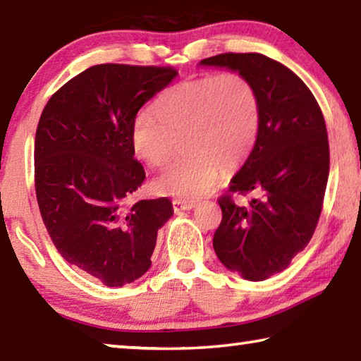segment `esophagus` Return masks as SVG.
<instances>
[{
  "mask_svg": "<svg viewBox=\"0 0 361 361\" xmlns=\"http://www.w3.org/2000/svg\"><path fill=\"white\" fill-rule=\"evenodd\" d=\"M172 205H173V210H175V212H181V210H191L195 204L191 202V200L175 199L173 202H172Z\"/></svg>",
  "mask_w": 361,
  "mask_h": 361,
  "instance_id": "esophagus-1",
  "label": "esophagus"
}]
</instances>
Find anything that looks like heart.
Here are the masks:
<instances>
[{"label":"heart","instance_id":"heart-1","mask_svg":"<svg viewBox=\"0 0 361 361\" xmlns=\"http://www.w3.org/2000/svg\"><path fill=\"white\" fill-rule=\"evenodd\" d=\"M259 130L255 85L237 71L212 73L173 85L133 122L137 156L151 167L167 166L176 138L186 156L154 180L159 194L195 199L210 191L219 169H234L253 149Z\"/></svg>","mask_w":361,"mask_h":361}]
</instances>
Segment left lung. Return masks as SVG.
I'll list each match as a JSON object with an SVG mask.
<instances>
[{"instance_id":"1","label":"left lung","mask_w":361,"mask_h":361,"mask_svg":"<svg viewBox=\"0 0 361 361\" xmlns=\"http://www.w3.org/2000/svg\"><path fill=\"white\" fill-rule=\"evenodd\" d=\"M202 65L239 71L259 100L258 138L219 195L223 218L213 248L223 264L259 282L282 272L312 239L329 173L326 124L314 94L285 65L262 54L226 52ZM255 197L245 206L233 194Z\"/></svg>"}]
</instances>
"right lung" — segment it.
<instances>
[{
	"label": "right lung",
	"instance_id": "right-lung-1",
	"mask_svg": "<svg viewBox=\"0 0 361 361\" xmlns=\"http://www.w3.org/2000/svg\"><path fill=\"white\" fill-rule=\"evenodd\" d=\"M178 75L173 66L102 63L63 84L42 109L35 189L46 229L65 261L106 286L148 271L167 197L127 205L146 178L132 143L138 109Z\"/></svg>",
	"mask_w": 361,
	"mask_h": 361
}]
</instances>
